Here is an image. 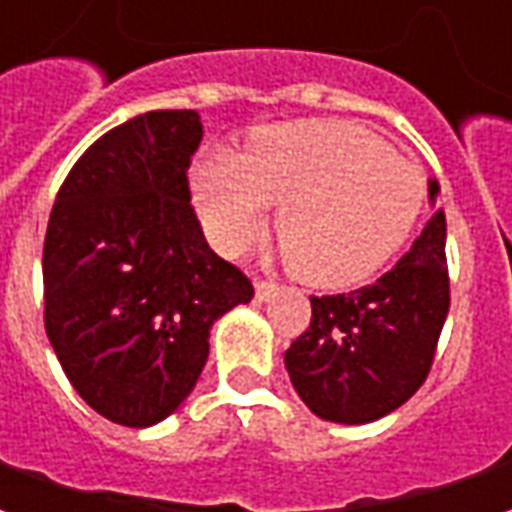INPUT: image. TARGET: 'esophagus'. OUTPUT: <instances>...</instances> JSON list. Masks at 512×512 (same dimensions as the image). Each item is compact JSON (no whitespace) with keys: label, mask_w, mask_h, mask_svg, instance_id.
Masks as SVG:
<instances>
[{"label":"esophagus","mask_w":512,"mask_h":512,"mask_svg":"<svg viewBox=\"0 0 512 512\" xmlns=\"http://www.w3.org/2000/svg\"><path fill=\"white\" fill-rule=\"evenodd\" d=\"M277 282L271 279H255V299L257 301H268L274 293H277Z\"/></svg>","instance_id":"34e87169"}]
</instances>
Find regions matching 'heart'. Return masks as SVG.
<instances>
[{
	"label": "heart",
	"instance_id": "b5f03b06",
	"mask_svg": "<svg viewBox=\"0 0 512 512\" xmlns=\"http://www.w3.org/2000/svg\"><path fill=\"white\" fill-rule=\"evenodd\" d=\"M191 191L222 252H244L279 205L282 257L296 277L351 288L406 244L425 205V175L367 128L296 120L255 131L244 153H205Z\"/></svg>",
	"mask_w": 512,
	"mask_h": 512
}]
</instances>
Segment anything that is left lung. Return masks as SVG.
Listing matches in <instances>:
<instances>
[{
	"label": "left lung",
	"instance_id": "8db88e82",
	"mask_svg": "<svg viewBox=\"0 0 512 512\" xmlns=\"http://www.w3.org/2000/svg\"><path fill=\"white\" fill-rule=\"evenodd\" d=\"M430 202L439 183H428ZM447 219L425 230L373 285L312 296L310 329L285 351V367L315 417L365 425L386 417L425 384L450 310Z\"/></svg>",
	"mask_w": 512,
	"mask_h": 512
}]
</instances>
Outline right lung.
Wrapping results in <instances>:
<instances>
[{
	"mask_svg": "<svg viewBox=\"0 0 512 512\" xmlns=\"http://www.w3.org/2000/svg\"><path fill=\"white\" fill-rule=\"evenodd\" d=\"M202 123L158 109L112 128L73 164L43 244L46 334L90 408L150 428L189 397L216 318L255 296L191 208Z\"/></svg>",
	"mask_w": 512,
	"mask_h": 512,
	"instance_id": "right-lung-1",
	"label": "right lung"
}]
</instances>
